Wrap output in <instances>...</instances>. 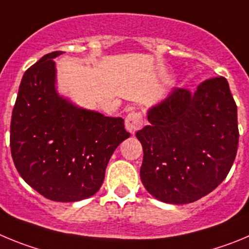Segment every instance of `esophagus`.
I'll use <instances>...</instances> for the list:
<instances>
[{
	"label": "esophagus",
	"mask_w": 249,
	"mask_h": 249,
	"mask_svg": "<svg viewBox=\"0 0 249 249\" xmlns=\"http://www.w3.org/2000/svg\"><path fill=\"white\" fill-rule=\"evenodd\" d=\"M142 115L140 113H136V111H131V113L127 114V116L125 118V129L129 131L131 135L140 130V127L142 126Z\"/></svg>",
	"instance_id": "esophagus-1"
}]
</instances>
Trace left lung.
Instances as JSON below:
<instances>
[{
    "instance_id": "obj_1",
    "label": "left lung",
    "mask_w": 249,
    "mask_h": 249,
    "mask_svg": "<svg viewBox=\"0 0 249 249\" xmlns=\"http://www.w3.org/2000/svg\"><path fill=\"white\" fill-rule=\"evenodd\" d=\"M139 130L141 182L156 200L195 202L213 191L233 165L238 147L237 105L226 78H211L196 90L172 88L147 109Z\"/></svg>"
}]
</instances>
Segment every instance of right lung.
<instances>
[{
  "mask_svg": "<svg viewBox=\"0 0 249 249\" xmlns=\"http://www.w3.org/2000/svg\"><path fill=\"white\" fill-rule=\"evenodd\" d=\"M27 69L11 120V154L24 181L48 200L75 202L93 196L113 152L130 136L123 118L82 108L59 94L55 57Z\"/></svg>",
  "mask_w": 249,
  "mask_h": 249,
  "instance_id": "right-lung-1",
  "label": "right lung"
}]
</instances>
